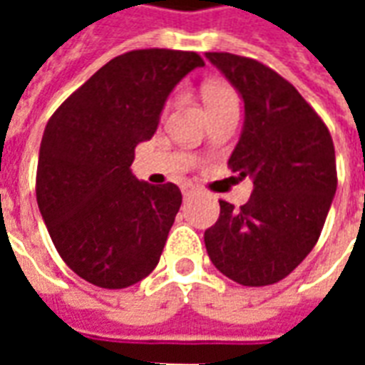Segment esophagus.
Listing matches in <instances>:
<instances>
[{
	"label": "esophagus",
	"mask_w": 365,
	"mask_h": 365,
	"mask_svg": "<svg viewBox=\"0 0 365 365\" xmlns=\"http://www.w3.org/2000/svg\"><path fill=\"white\" fill-rule=\"evenodd\" d=\"M182 193H183V197H191V195H195L197 193V187L195 185H191V183H185L182 187Z\"/></svg>",
	"instance_id": "1"
}]
</instances>
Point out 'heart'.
Segmentation results:
<instances>
[{"label":"heart","instance_id":"obj_1","mask_svg":"<svg viewBox=\"0 0 365 365\" xmlns=\"http://www.w3.org/2000/svg\"><path fill=\"white\" fill-rule=\"evenodd\" d=\"M203 99H205L209 113L217 111V109H222V107H227V105L237 103V97H235V93H232L227 86L215 82H209L203 86Z\"/></svg>","mask_w":365,"mask_h":365}]
</instances>
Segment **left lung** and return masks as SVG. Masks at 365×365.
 I'll return each instance as SVG.
<instances>
[{
	"label": "left lung",
	"instance_id": "left-lung-1",
	"mask_svg": "<svg viewBox=\"0 0 365 365\" xmlns=\"http://www.w3.org/2000/svg\"><path fill=\"white\" fill-rule=\"evenodd\" d=\"M245 101V125L229 166L252 178L240 209L227 201L205 248L215 268L250 287L283 279L313 250L336 193L327 125L293 86L258 60L205 52Z\"/></svg>",
	"mask_w": 365,
	"mask_h": 365
}]
</instances>
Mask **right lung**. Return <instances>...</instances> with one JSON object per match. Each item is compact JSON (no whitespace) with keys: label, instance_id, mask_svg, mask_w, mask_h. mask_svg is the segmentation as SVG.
Returning a JSON list of instances; mask_svg holds the SVG:
<instances>
[{"label":"right lung","instance_id":"right-lung-1","mask_svg":"<svg viewBox=\"0 0 365 365\" xmlns=\"http://www.w3.org/2000/svg\"><path fill=\"white\" fill-rule=\"evenodd\" d=\"M201 66L197 52L120 54L46 123L36 203L62 260L86 282L123 289L156 268L182 191L136 180L130 164L136 144L156 133L168 96Z\"/></svg>","mask_w":365,"mask_h":365}]
</instances>
